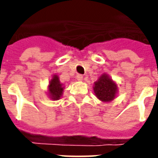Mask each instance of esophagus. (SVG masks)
Returning a JSON list of instances; mask_svg holds the SVG:
<instances>
[{
  "mask_svg": "<svg viewBox=\"0 0 158 158\" xmlns=\"http://www.w3.org/2000/svg\"><path fill=\"white\" fill-rule=\"evenodd\" d=\"M76 79H78L79 81H81L83 79V75L82 74H78V75L76 76Z\"/></svg>",
  "mask_w": 158,
  "mask_h": 158,
  "instance_id": "34e87169",
  "label": "esophagus"
}]
</instances>
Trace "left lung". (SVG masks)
Here are the masks:
<instances>
[{"label": "left lung", "mask_w": 158, "mask_h": 158, "mask_svg": "<svg viewBox=\"0 0 158 158\" xmlns=\"http://www.w3.org/2000/svg\"><path fill=\"white\" fill-rule=\"evenodd\" d=\"M117 85L106 74L100 77L98 81L95 83L94 91L96 97L102 102H110L115 98L117 93Z\"/></svg>", "instance_id": "8db88e82"}]
</instances>
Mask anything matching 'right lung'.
<instances>
[{"label":"right lung","mask_w":158,"mask_h":158,"mask_svg":"<svg viewBox=\"0 0 158 158\" xmlns=\"http://www.w3.org/2000/svg\"><path fill=\"white\" fill-rule=\"evenodd\" d=\"M63 91L62 85L59 81L58 77L56 75L53 76L52 79L50 81L49 85V96L52 100H58L62 96Z\"/></svg>","instance_id":"1"}]
</instances>
